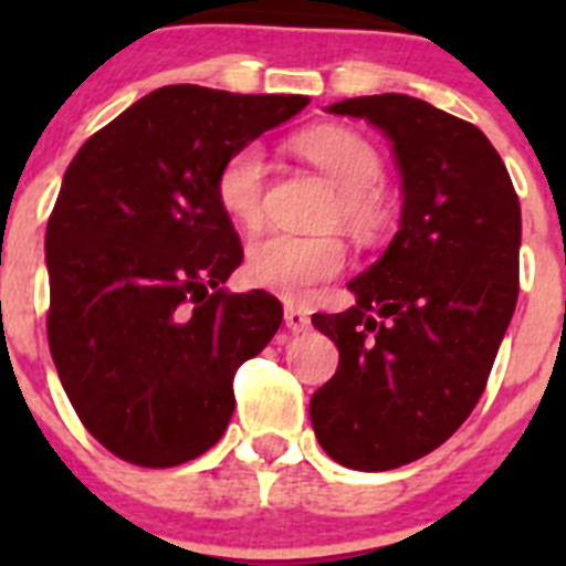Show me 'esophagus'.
<instances>
[{
	"label": "esophagus",
	"instance_id": "1",
	"mask_svg": "<svg viewBox=\"0 0 566 566\" xmlns=\"http://www.w3.org/2000/svg\"><path fill=\"white\" fill-rule=\"evenodd\" d=\"M283 319H286L289 332H294V334L308 332V326H312L308 314L303 312V308H297V306H286V314H283Z\"/></svg>",
	"mask_w": 566,
	"mask_h": 566
}]
</instances>
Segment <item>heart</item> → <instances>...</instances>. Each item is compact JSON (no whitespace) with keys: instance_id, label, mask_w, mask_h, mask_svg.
Instances as JSON below:
<instances>
[{"instance_id":"heart-1","label":"heart","mask_w":566,"mask_h":566,"mask_svg":"<svg viewBox=\"0 0 566 566\" xmlns=\"http://www.w3.org/2000/svg\"><path fill=\"white\" fill-rule=\"evenodd\" d=\"M300 155L312 161L339 189L334 221H343L359 238H377L391 221V207L374 184L382 175L377 149L345 127H317L297 138ZM269 161L260 144H243L229 155L214 178V195L238 227L258 229L266 214ZM345 269L339 238H294L269 234L249 247L247 277L286 300H303Z\"/></svg>"}]
</instances>
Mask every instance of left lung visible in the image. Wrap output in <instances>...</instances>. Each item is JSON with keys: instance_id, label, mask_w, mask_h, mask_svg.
Here are the masks:
<instances>
[{"instance_id": "8db88e82", "label": "left lung", "mask_w": 566, "mask_h": 566, "mask_svg": "<svg viewBox=\"0 0 566 566\" xmlns=\"http://www.w3.org/2000/svg\"><path fill=\"white\" fill-rule=\"evenodd\" d=\"M328 109L391 142L405 201L388 252L348 283L357 306L312 317L339 365L308 417L334 462L394 470L451 439L488 388L516 312L522 209L470 122L399 93Z\"/></svg>"}]
</instances>
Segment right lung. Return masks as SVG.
I'll use <instances>...</instances> for the list:
<instances>
[{
  "label": "right lung",
  "instance_id": "right-lung-1",
  "mask_svg": "<svg viewBox=\"0 0 566 566\" xmlns=\"http://www.w3.org/2000/svg\"><path fill=\"white\" fill-rule=\"evenodd\" d=\"M306 104L169 84L70 161L44 234L48 343L82 424L124 462L207 453L232 419L238 365L280 328L277 297L223 286L243 247L214 178Z\"/></svg>",
  "mask_w": 566,
  "mask_h": 566
}]
</instances>
